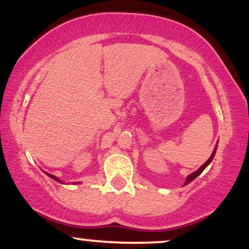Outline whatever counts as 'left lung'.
<instances>
[{
	"label": "left lung",
	"instance_id": "obj_1",
	"mask_svg": "<svg viewBox=\"0 0 249 249\" xmlns=\"http://www.w3.org/2000/svg\"><path fill=\"white\" fill-rule=\"evenodd\" d=\"M216 150H217V145H216V148H214V149H213V155H211V156H210V158H209V159H208V160H207V161H205V162H204V164H203V165H202V166H201V167H199L197 171H195V172H194V173L189 174V176H188V177H187V179H186V182H185V185H188V183H189V182H192V181H193V180H194V179H195V178H197V177L199 176V174H201V173H202V172H203V171H204V168H205V167H207V166H208V165H209L211 161H213V157H214V153H216Z\"/></svg>",
	"mask_w": 249,
	"mask_h": 249
}]
</instances>
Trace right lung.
<instances>
[{"label":"right lung","instance_id":"obj_1","mask_svg":"<svg viewBox=\"0 0 249 249\" xmlns=\"http://www.w3.org/2000/svg\"><path fill=\"white\" fill-rule=\"evenodd\" d=\"M46 174H47V176H48V177H50V178H52V179H54L55 181H57V182H61V183H62V181H61L60 179H57V178H56V177L52 176V174H48V173H46ZM76 183H77V182H76Z\"/></svg>","mask_w":249,"mask_h":249}]
</instances>
